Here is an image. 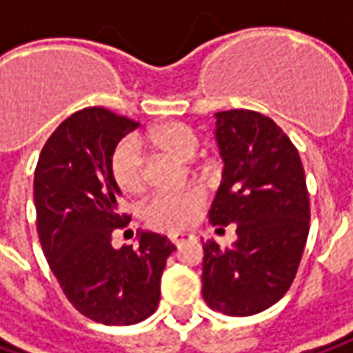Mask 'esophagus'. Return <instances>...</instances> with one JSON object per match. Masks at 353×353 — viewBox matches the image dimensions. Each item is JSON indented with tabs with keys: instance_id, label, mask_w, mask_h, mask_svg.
Segmentation results:
<instances>
[{
	"instance_id": "34e87169",
	"label": "esophagus",
	"mask_w": 353,
	"mask_h": 353,
	"mask_svg": "<svg viewBox=\"0 0 353 353\" xmlns=\"http://www.w3.org/2000/svg\"><path fill=\"white\" fill-rule=\"evenodd\" d=\"M192 239H193L192 233H172V235H170V241H172L176 247L183 245L185 241H192Z\"/></svg>"
}]
</instances>
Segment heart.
I'll return each mask as SVG.
<instances>
[{"mask_svg":"<svg viewBox=\"0 0 353 353\" xmlns=\"http://www.w3.org/2000/svg\"><path fill=\"white\" fill-rule=\"evenodd\" d=\"M197 136L181 122H165L146 134L122 140L110 156V176L118 190L126 195H138L146 188L142 148L165 152L179 160H192L197 152ZM205 205V197L197 188L154 195L144 209L150 227L161 231H181L190 227Z\"/></svg>","mask_w":353,"mask_h":353,"instance_id":"1","label":"heart"}]
</instances>
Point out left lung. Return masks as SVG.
<instances>
[{
  "mask_svg": "<svg viewBox=\"0 0 353 353\" xmlns=\"http://www.w3.org/2000/svg\"><path fill=\"white\" fill-rule=\"evenodd\" d=\"M223 179L209 221L237 241L203 243V300L227 316H253L283 299L296 276L310 229V201L299 150L268 116L215 114Z\"/></svg>",
  "mask_w": 353,
  "mask_h": 353,
  "instance_id": "1",
  "label": "left lung"
}]
</instances>
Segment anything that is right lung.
<instances>
[{
    "mask_svg": "<svg viewBox=\"0 0 353 353\" xmlns=\"http://www.w3.org/2000/svg\"><path fill=\"white\" fill-rule=\"evenodd\" d=\"M140 124L106 108L69 116L41 150L33 195L37 233L49 267L69 302L106 326H130L154 314L168 256L160 233H138V247H112V233L130 217L118 211L110 176L118 142Z\"/></svg>",
    "mask_w": 353,
    "mask_h": 353,
    "instance_id": "1",
    "label": "right lung"
}]
</instances>
